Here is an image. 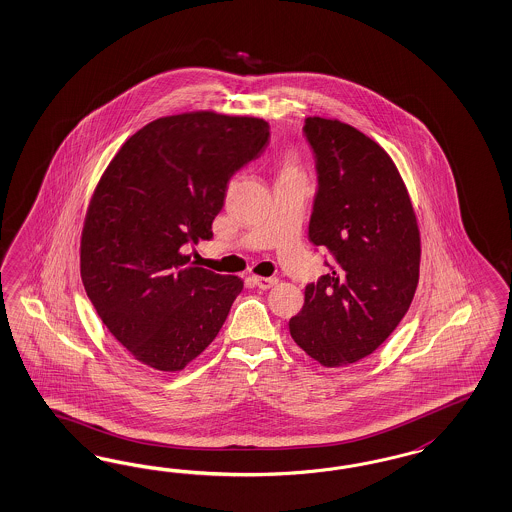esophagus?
<instances>
[{"mask_svg":"<svg viewBox=\"0 0 512 512\" xmlns=\"http://www.w3.org/2000/svg\"><path fill=\"white\" fill-rule=\"evenodd\" d=\"M252 281L262 290H267V288H271V286H275L279 282L277 277H252Z\"/></svg>","mask_w":512,"mask_h":512,"instance_id":"esophagus-1","label":"esophagus"}]
</instances>
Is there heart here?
Returning a JSON list of instances; mask_svg holds the SVG:
<instances>
[{"label": "heart", "mask_w": 512, "mask_h": 512, "mask_svg": "<svg viewBox=\"0 0 512 512\" xmlns=\"http://www.w3.org/2000/svg\"><path fill=\"white\" fill-rule=\"evenodd\" d=\"M292 173H299L296 164L294 162H286L284 169H282V175H292Z\"/></svg>", "instance_id": "1"}]
</instances>
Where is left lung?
<instances>
[{"label": "left lung", "mask_w": 512, "mask_h": 512, "mask_svg": "<svg viewBox=\"0 0 512 512\" xmlns=\"http://www.w3.org/2000/svg\"><path fill=\"white\" fill-rule=\"evenodd\" d=\"M318 190L309 239L331 256L290 318L297 347L324 367L358 362L388 339L413 301L420 233L407 188L375 141L339 120L305 118Z\"/></svg>", "instance_id": "obj_1"}]
</instances>
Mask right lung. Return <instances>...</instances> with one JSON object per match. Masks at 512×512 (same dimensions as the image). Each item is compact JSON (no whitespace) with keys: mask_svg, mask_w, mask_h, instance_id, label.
Segmentation results:
<instances>
[{"mask_svg":"<svg viewBox=\"0 0 512 512\" xmlns=\"http://www.w3.org/2000/svg\"><path fill=\"white\" fill-rule=\"evenodd\" d=\"M262 118L165 116L132 135L92 196L81 241L84 290L135 360L181 371L213 343L243 281L182 248L213 239L231 177L264 152Z\"/></svg>","mask_w":512,"mask_h":512,"instance_id":"right-lung-1","label":"right lung"}]
</instances>
